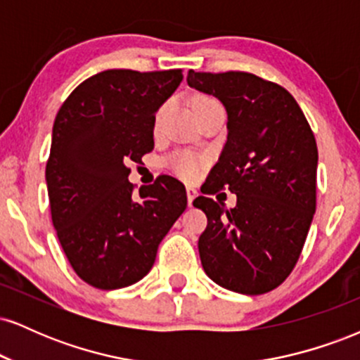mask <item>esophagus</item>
I'll use <instances>...</instances> for the list:
<instances>
[{
	"label": "esophagus",
	"mask_w": 360,
	"mask_h": 360,
	"mask_svg": "<svg viewBox=\"0 0 360 360\" xmlns=\"http://www.w3.org/2000/svg\"><path fill=\"white\" fill-rule=\"evenodd\" d=\"M186 194H188V206H193V201L198 196V191L194 188H188L186 189Z\"/></svg>",
	"instance_id": "obj_1"
}]
</instances>
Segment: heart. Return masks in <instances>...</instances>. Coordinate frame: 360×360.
Instances as JSON below:
<instances>
[{
	"mask_svg": "<svg viewBox=\"0 0 360 360\" xmlns=\"http://www.w3.org/2000/svg\"><path fill=\"white\" fill-rule=\"evenodd\" d=\"M208 103H218L214 101L213 98L210 96H198L194 100L193 106H201L208 105ZM167 166L176 172L177 176L183 177L184 181H194L200 176L201 167H203V160L194 154H189V152H176L167 159Z\"/></svg>",
	"mask_w": 360,
	"mask_h": 360,
	"instance_id": "obj_1",
	"label": "heart"
}]
</instances>
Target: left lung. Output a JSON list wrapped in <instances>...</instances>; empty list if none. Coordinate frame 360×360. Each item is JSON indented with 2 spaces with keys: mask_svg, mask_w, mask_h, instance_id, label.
Instances as JSON below:
<instances>
[{
  "mask_svg": "<svg viewBox=\"0 0 360 360\" xmlns=\"http://www.w3.org/2000/svg\"><path fill=\"white\" fill-rule=\"evenodd\" d=\"M193 89L226 110V143L201 193L237 194L226 210L193 201L208 226L198 240L201 266L218 286L240 295L278 288L298 262L316 210L318 148L286 89L249 72H188Z\"/></svg>",
  "mask_w": 360,
  "mask_h": 360,
  "instance_id": "8db88e82",
  "label": "left lung"
}]
</instances>
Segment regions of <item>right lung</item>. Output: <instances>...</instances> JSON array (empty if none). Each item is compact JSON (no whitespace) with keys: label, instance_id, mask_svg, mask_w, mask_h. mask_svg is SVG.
Here are the masks:
<instances>
[{"label":"right lung","instance_id":"right-lung-1","mask_svg":"<svg viewBox=\"0 0 360 360\" xmlns=\"http://www.w3.org/2000/svg\"><path fill=\"white\" fill-rule=\"evenodd\" d=\"M181 81V69H110L81 82L57 113L45 169L52 223L91 286L120 289L147 276L188 206L174 177L135 193L127 167L154 148L155 113Z\"/></svg>","mask_w":360,"mask_h":360}]
</instances>
